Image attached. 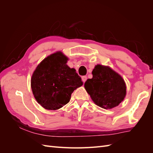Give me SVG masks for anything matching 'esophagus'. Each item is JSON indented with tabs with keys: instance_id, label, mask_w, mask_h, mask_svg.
I'll use <instances>...</instances> for the list:
<instances>
[{
	"instance_id": "obj_1",
	"label": "esophagus",
	"mask_w": 153,
	"mask_h": 153,
	"mask_svg": "<svg viewBox=\"0 0 153 153\" xmlns=\"http://www.w3.org/2000/svg\"><path fill=\"white\" fill-rule=\"evenodd\" d=\"M87 78L86 76H83L82 77V82H84V83L87 80Z\"/></svg>"
}]
</instances>
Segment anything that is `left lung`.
Segmentation results:
<instances>
[{
    "label": "left lung",
    "mask_w": 153,
    "mask_h": 153,
    "mask_svg": "<svg viewBox=\"0 0 153 153\" xmlns=\"http://www.w3.org/2000/svg\"><path fill=\"white\" fill-rule=\"evenodd\" d=\"M84 87L94 103L105 109L118 106L126 94V86L122 76L109 66L97 64Z\"/></svg>",
    "instance_id": "obj_1"
}]
</instances>
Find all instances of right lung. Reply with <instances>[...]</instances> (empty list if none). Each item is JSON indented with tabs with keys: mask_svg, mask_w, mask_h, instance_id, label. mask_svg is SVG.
<instances>
[{
	"mask_svg": "<svg viewBox=\"0 0 153 153\" xmlns=\"http://www.w3.org/2000/svg\"><path fill=\"white\" fill-rule=\"evenodd\" d=\"M68 58L61 51L45 58L31 78V89L38 103L47 110L62 108L72 92L82 85L81 78L67 64Z\"/></svg>",
	"mask_w": 153,
	"mask_h": 153,
	"instance_id": "1",
	"label": "right lung"
}]
</instances>
